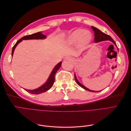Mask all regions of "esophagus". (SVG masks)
<instances>
[{"label":"esophagus","mask_w":131,"mask_h":131,"mask_svg":"<svg viewBox=\"0 0 131 131\" xmlns=\"http://www.w3.org/2000/svg\"><path fill=\"white\" fill-rule=\"evenodd\" d=\"M64 59H66V60H69L71 61H73L74 60V58L72 57H70V56H68V57H65Z\"/></svg>","instance_id":"34e87169"}]
</instances>
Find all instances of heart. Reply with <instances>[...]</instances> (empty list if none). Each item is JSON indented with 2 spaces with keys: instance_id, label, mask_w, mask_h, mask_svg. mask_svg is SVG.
I'll use <instances>...</instances> for the list:
<instances>
[{
  "instance_id": "b5f03b06",
  "label": "heart",
  "mask_w": 131,
  "mask_h": 131,
  "mask_svg": "<svg viewBox=\"0 0 131 131\" xmlns=\"http://www.w3.org/2000/svg\"><path fill=\"white\" fill-rule=\"evenodd\" d=\"M92 34L84 29H77L71 33L67 38V42L69 45H74L79 42L81 47H86L90 43Z\"/></svg>"
}]
</instances>
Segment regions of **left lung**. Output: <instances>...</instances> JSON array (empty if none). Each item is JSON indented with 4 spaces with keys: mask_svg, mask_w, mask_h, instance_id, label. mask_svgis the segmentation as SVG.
Instances as JSON below:
<instances>
[{
    "mask_svg": "<svg viewBox=\"0 0 131 131\" xmlns=\"http://www.w3.org/2000/svg\"><path fill=\"white\" fill-rule=\"evenodd\" d=\"M92 28V29H93V30L94 31V42L97 43V42H100L101 41H106V40H109L110 41H112L114 44L117 47V45L116 44L115 42L114 41L113 39L112 38V37H110L109 35H107L105 33H104L103 32H102V31H101L100 29H98L97 28L94 27L93 26L91 27ZM118 49V48H117ZM74 78L75 79V81H76L77 83L78 84V85H79L80 87H81L82 88H83L84 89L86 90H88L89 91H90V92H100V91H93V90H91L89 89H88L85 86L83 85L82 84H81V83L79 82L78 80V79L76 77V75H75V73L74 74Z\"/></svg>",
    "mask_w": 131,
    "mask_h": 131,
    "instance_id": "8db88e82",
    "label": "left lung"
}]
</instances>
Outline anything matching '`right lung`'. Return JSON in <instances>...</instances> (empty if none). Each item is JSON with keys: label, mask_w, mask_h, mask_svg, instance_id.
I'll return each mask as SVG.
<instances>
[{"label": "right lung", "mask_w": 131, "mask_h": 131, "mask_svg": "<svg viewBox=\"0 0 131 131\" xmlns=\"http://www.w3.org/2000/svg\"><path fill=\"white\" fill-rule=\"evenodd\" d=\"M46 38V36L45 35L42 34V31H39V32L34 33L33 34L26 35V36L22 37L19 40H18L15 45L13 47V50H12V53H11V56L13 57V54L14 52V51L16 47L17 46V45L19 42H21L23 40H31V39H45ZM62 64V62L58 63V64L55 66L53 69H52V72H51L49 77L47 79V81L45 84H43L42 85L39 87V88L34 89V90H27L24 89L28 92H29L31 94H40L41 93L45 92L46 91H48L50 89L53 85V83L54 81V77L55 74H56L57 70L59 69Z\"/></svg>", "instance_id": "1"}]
</instances>
